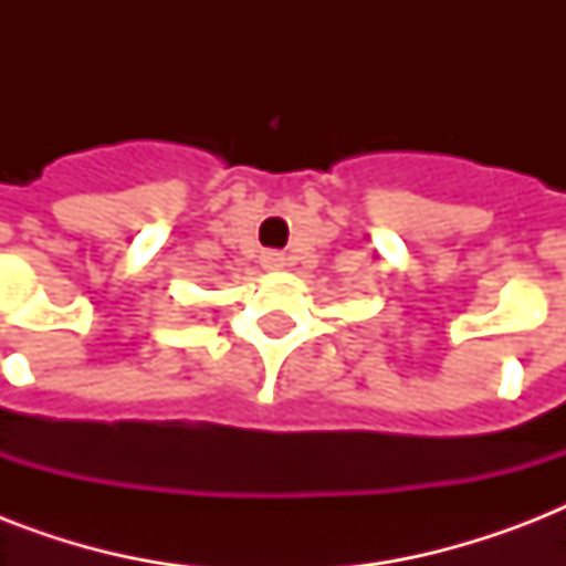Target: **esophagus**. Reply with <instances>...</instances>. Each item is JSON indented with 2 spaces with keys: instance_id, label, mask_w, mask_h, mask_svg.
<instances>
[{
  "instance_id": "obj_1",
  "label": "esophagus",
  "mask_w": 566,
  "mask_h": 566,
  "mask_svg": "<svg viewBox=\"0 0 566 566\" xmlns=\"http://www.w3.org/2000/svg\"><path fill=\"white\" fill-rule=\"evenodd\" d=\"M284 261H287V258H284L282 252H264V255H261V264H264L266 270H282Z\"/></svg>"
}]
</instances>
